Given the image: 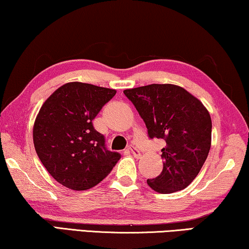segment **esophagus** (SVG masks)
<instances>
[{
  "instance_id": "esophagus-1",
  "label": "esophagus",
  "mask_w": 249,
  "mask_h": 249,
  "mask_svg": "<svg viewBox=\"0 0 249 249\" xmlns=\"http://www.w3.org/2000/svg\"><path fill=\"white\" fill-rule=\"evenodd\" d=\"M128 152L129 153H131L133 157L134 158H136V159H140L141 158V153L139 152V150H136L135 147H133V146H131L128 148Z\"/></svg>"
}]
</instances>
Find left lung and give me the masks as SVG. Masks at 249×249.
Here are the masks:
<instances>
[{
    "mask_svg": "<svg viewBox=\"0 0 249 249\" xmlns=\"http://www.w3.org/2000/svg\"><path fill=\"white\" fill-rule=\"evenodd\" d=\"M146 125L151 139L164 140L163 170L147 179L159 194L187 188L201 170L211 146V117L205 105L184 88L172 84H152L125 89Z\"/></svg>",
    "mask_w": 249,
    "mask_h": 249,
    "instance_id": "1",
    "label": "left lung"
}]
</instances>
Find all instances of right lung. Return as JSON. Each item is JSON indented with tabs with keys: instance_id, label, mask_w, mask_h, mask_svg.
Wrapping results in <instances>:
<instances>
[{
	"instance_id": "right-lung-1",
	"label": "right lung",
	"mask_w": 249,
	"mask_h": 249,
	"mask_svg": "<svg viewBox=\"0 0 249 249\" xmlns=\"http://www.w3.org/2000/svg\"><path fill=\"white\" fill-rule=\"evenodd\" d=\"M116 90L72 81L54 90L36 115L33 143L47 171L64 187L88 190L108 176L121 154L106 150L92 121Z\"/></svg>"
}]
</instances>
